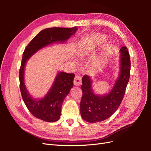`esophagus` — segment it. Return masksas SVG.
<instances>
[{"mask_svg":"<svg viewBox=\"0 0 151 151\" xmlns=\"http://www.w3.org/2000/svg\"><path fill=\"white\" fill-rule=\"evenodd\" d=\"M81 80H82L81 77H80L79 76H76L74 77V85L77 86H80L81 84Z\"/></svg>","mask_w":151,"mask_h":151,"instance_id":"34e87169","label":"esophagus"}]
</instances>
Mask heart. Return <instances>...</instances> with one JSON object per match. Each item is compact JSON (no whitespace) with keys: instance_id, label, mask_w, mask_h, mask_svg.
I'll return each instance as SVG.
<instances>
[{"instance_id":"heart-1","label":"heart","mask_w":151,"mask_h":151,"mask_svg":"<svg viewBox=\"0 0 151 151\" xmlns=\"http://www.w3.org/2000/svg\"><path fill=\"white\" fill-rule=\"evenodd\" d=\"M102 40L101 39H99L98 42H101ZM79 56H81V55L79 54ZM108 56V52H103L101 55H99L97 57V58H96L95 60V64L97 66H101L103 63L104 62V61L106 60V59Z\"/></svg>"}]
</instances>
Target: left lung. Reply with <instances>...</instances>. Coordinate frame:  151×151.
<instances>
[{
  "instance_id": "left-lung-1",
  "label": "left lung",
  "mask_w": 151,
  "mask_h": 151,
  "mask_svg": "<svg viewBox=\"0 0 151 151\" xmlns=\"http://www.w3.org/2000/svg\"><path fill=\"white\" fill-rule=\"evenodd\" d=\"M119 74L113 88L105 94H98L93 89V81L90 76H83L81 85L83 96L80 103L82 118L89 123H96L108 119L120 105L130 78V59L126 47L120 50Z\"/></svg>"
}]
</instances>
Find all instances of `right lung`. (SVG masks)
I'll list each match as a JSON object with an SVG mask.
<instances>
[{
    "mask_svg": "<svg viewBox=\"0 0 151 151\" xmlns=\"http://www.w3.org/2000/svg\"><path fill=\"white\" fill-rule=\"evenodd\" d=\"M77 30L76 26L72 28H50L43 29L31 41L22 54L19 70L22 98L31 113L38 119L47 122H55L60 119L63 100L74 86L75 75L58 71L51 88L44 97L35 98L29 94L25 85L24 70L27 61L43 48L53 43H65Z\"/></svg>",
    "mask_w": 151,
    "mask_h": 151,
    "instance_id": "obj_1",
    "label": "right lung"
}]
</instances>
